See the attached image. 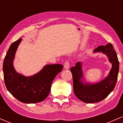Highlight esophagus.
Returning <instances> with one entry per match:
<instances>
[{"instance_id": "obj_1", "label": "esophagus", "mask_w": 123, "mask_h": 123, "mask_svg": "<svg viewBox=\"0 0 123 123\" xmlns=\"http://www.w3.org/2000/svg\"><path fill=\"white\" fill-rule=\"evenodd\" d=\"M70 67V64H69V62L68 61H66L64 63V68L65 69H68Z\"/></svg>"}]
</instances>
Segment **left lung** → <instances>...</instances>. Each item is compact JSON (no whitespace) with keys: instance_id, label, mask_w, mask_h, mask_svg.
I'll return each instance as SVG.
<instances>
[{"instance_id":"8db88e82","label":"left lung","mask_w":123,"mask_h":123,"mask_svg":"<svg viewBox=\"0 0 123 123\" xmlns=\"http://www.w3.org/2000/svg\"><path fill=\"white\" fill-rule=\"evenodd\" d=\"M94 53H102L106 55L111 63V71L104 79L95 84L86 82L84 83L81 62H78L75 66L70 69L73 76L74 94L83 102L90 104L104 99L113 90L117 80L119 70V62L117 54L111 43L106 46H98L94 50Z\"/></svg>"}]
</instances>
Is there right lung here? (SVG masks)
<instances>
[{
  "label": "right lung",
  "instance_id": "add662e5",
  "mask_svg": "<svg viewBox=\"0 0 123 123\" xmlns=\"http://www.w3.org/2000/svg\"><path fill=\"white\" fill-rule=\"evenodd\" d=\"M21 40L20 38L10 46L4 59L3 70L6 87L11 94L21 102H40L49 95L51 83L62 71L63 65H47L39 72L29 77L17 73L14 68L13 60Z\"/></svg>",
  "mask_w": 123,
  "mask_h": 123
}]
</instances>
